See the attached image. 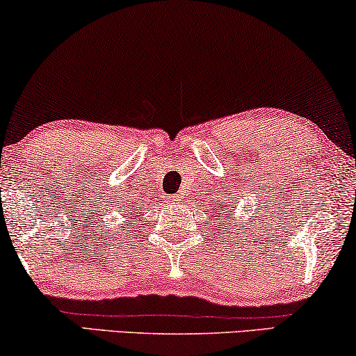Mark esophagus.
<instances>
[{"label": "esophagus", "mask_w": 356, "mask_h": 356, "mask_svg": "<svg viewBox=\"0 0 356 356\" xmlns=\"http://www.w3.org/2000/svg\"><path fill=\"white\" fill-rule=\"evenodd\" d=\"M169 200H171V204L182 203V197H180V195H174V197H171Z\"/></svg>", "instance_id": "1"}]
</instances>
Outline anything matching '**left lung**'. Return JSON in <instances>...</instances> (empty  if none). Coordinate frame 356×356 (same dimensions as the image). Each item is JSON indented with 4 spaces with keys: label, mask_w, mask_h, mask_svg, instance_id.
I'll return each instance as SVG.
<instances>
[{
    "label": "left lung",
    "mask_w": 356,
    "mask_h": 356,
    "mask_svg": "<svg viewBox=\"0 0 356 356\" xmlns=\"http://www.w3.org/2000/svg\"><path fill=\"white\" fill-rule=\"evenodd\" d=\"M219 208H222L221 204H219ZM230 208H234V207H227V209H222V211H219V209H213V213H216V218H222V219H226V218H230Z\"/></svg>",
    "instance_id": "obj_1"
}]
</instances>
